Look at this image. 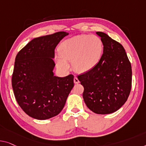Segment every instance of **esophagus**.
Returning a JSON list of instances; mask_svg holds the SVG:
<instances>
[{"label":"esophagus","instance_id":"obj_1","mask_svg":"<svg viewBox=\"0 0 146 146\" xmlns=\"http://www.w3.org/2000/svg\"><path fill=\"white\" fill-rule=\"evenodd\" d=\"M73 81H74V83H75V84H78V83H79V79H77V77H76V76H75V77H74Z\"/></svg>","mask_w":146,"mask_h":146}]
</instances>
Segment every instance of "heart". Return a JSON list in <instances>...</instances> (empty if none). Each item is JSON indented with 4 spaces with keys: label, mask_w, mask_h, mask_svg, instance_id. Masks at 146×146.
Wrapping results in <instances>:
<instances>
[{
    "label": "heart",
    "mask_w": 146,
    "mask_h": 146,
    "mask_svg": "<svg viewBox=\"0 0 146 146\" xmlns=\"http://www.w3.org/2000/svg\"><path fill=\"white\" fill-rule=\"evenodd\" d=\"M103 52V43L98 36L79 35L64 40L56 58V66L61 70L68 71V62H72L77 72L86 73L96 66Z\"/></svg>",
    "instance_id": "1"
}]
</instances>
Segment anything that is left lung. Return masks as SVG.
I'll return each mask as SVG.
<instances>
[{
    "mask_svg": "<svg viewBox=\"0 0 146 146\" xmlns=\"http://www.w3.org/2000/svg\"><path fill=\"white\" fill-rule=\"evenodd\" d=\"M104 45L98 64L78 76L84 87V101L97 114H110L124 105L132 85L131 64L120 43L103 32H96Z\"/></svg>",
    "mask_w": 146,
    "mask_h": 146,
    "instance_id": "8db88e82",
    "label": "left lung"
}]
</instances>
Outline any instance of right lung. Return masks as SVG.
I'll list each match as a JSON object with an SVG mask.
<instances>
[{
  "mask_svg": "<svg viewBox=\"0 0 146 146\" xmlns=\"http://www.w3.org/2000/svg\"><path fill=\"white\" fill-rule=\"evenodd\" d=\"M68 33L35 38L17 53L12 78L16 101L26 114L45 120L62 111L74 86L73 75L54 76V50Z\"/></svg>",
  "mask_w": 146,
  "mask_h": 146,
  "instance_id": "right-lung-1",
  "label": "right lung"
}]
</instances>
